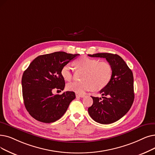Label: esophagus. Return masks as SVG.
Masks as SVG:
<instances>
[{
	"mask_svg": "<svg viewBox=\"0 0 155 155\" xmlns=\"http://www.w3.org/2000/svg\"><path fill=\"white\" fill-rule=\"evenodd\" d=\"M75 95H76V97H84L85 96L84 94H80L78 93H76Z\"/></svg>",
	"mask_w": 155,
	"mask_h": 155,
	"instance_id": "obj_1",
	"label": "esophagus"
}]
</instances>
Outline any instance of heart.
<instances>
[{"label": "heart", "mask_w": 155, "mask_h": 155, "mask_svg": "<svg viewBox=\"0 0 155 155\" xmlns=\"http://www.w3.org/2000/svg\"><path fill=\"white\" fill-rule=\"evenodd\" d=\"M75 64L78 69L85 71L84 81L68 83L66 85L68 91L78 94H83L92 89L97 91L104 89L110 83L113 75V68L108 62L82 56L77 60ZM61 75L66 81L72 78L73 71L70 64H67L62 67Z\"/></svg>", "instance_id": "b5f03b06"}]
</instances>
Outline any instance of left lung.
<instances>
[{
    "label": "left lung",
    "mask_w": 155,
    "mask_h": 155,
    "mask_svg": "<svg viewBox=\"0 0 155 155\" xmlns=\"http://www.w3.org/2000/svg\"><path fill=\"white\" fill-rule=\"evenodd\" d=\"M90 57L105 58L112 66L110 83L100 91L102 98L92 97V105L88 108L91 117L96 122L110 124L115 122L129 111L134 99V77L124 59L117 54L97 53Z\"/></svg>",
    "instance_id": "1"
}]
</instances>
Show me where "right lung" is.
<instances>
[{
    "label": "right lung",
    "mask_w": 155,
    "mask_h": 155,
    "mask_svg": "<svg viewBox=\"0 0 155 155\" xmlns=\"http://www.w3.org/2000/svg\"><path fill=\"white\" fill-rule=\"evenodd\" d=\"M78 56L79 54L65 52L39 56L24 71L21 80L24 104L33 118L49 124L56 122L65 113L75 98V92L66 91L54 95L52 91H63L65 82L61 70Z\"/></svg>",
    "instance_id": "right-lung-1"
}]
</instances>
